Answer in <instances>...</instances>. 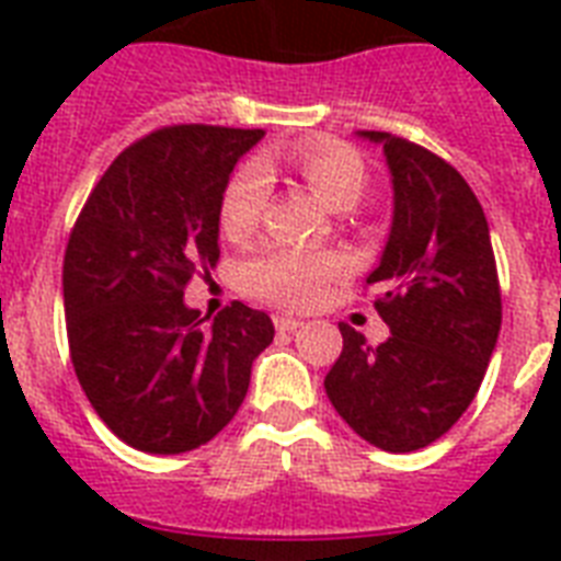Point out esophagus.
Returning a JSON list of instances; mask_svg holds the SVG:
<instances>
[{
  "instance_id": "obj_1",
  "label": "esophagus",
  "mask_w": 561,
  "mask_h": 561,
  "mask_svg": "<svg viewBox=\"0 0 561 561\" xmlns=\"http://www.w3.org/2000/svg\"><path fill=\"white\" fill-rule=\"evenodd\" d=\"M273 323H276V329H279V332H297V329H302V320H299V317H290V314H276V320H273Z\"/></svg>"
}]
</instances>
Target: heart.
<instances>
[{
  "mask_svg": "<svg viewBox=\"0 0 561 561\" xmlns=\"http://www.w3.org/2000/svg\"><path fill=\"white\" fill-rule=\"evenodd\" d=\"M285 162L314 197L332 211H350L360 201L367 186V171L358 153L332 139H306L290 145L285 153L267 157L255 165H247L229 180L220 201V229L229 238H247L259 227L264 209L267 180L264 174ZM341 273V259L329 253H306L290 247H262L238 267L241 288L253 297L271 299L279 306H311L323 297V288L332 276Z\"/></svg>",
  "mask_w": 561,
  "mask_h": 561,
  "instance_id": "b5f03b06",
  "label": "heart"
}]
</instances>
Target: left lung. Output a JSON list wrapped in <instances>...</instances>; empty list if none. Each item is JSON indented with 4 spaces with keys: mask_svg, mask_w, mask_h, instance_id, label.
<instances>
[{
    "mask_svg": "<svg viewBox=\"0 0 561 561\" xmlns=\"http://www.w3.org/2000/svg\"><path fill=\"white\" fill-rule=\"evenodd\" d=\"M392 186L390 236L369 285L390 325L381 346L341 325L343 352L325 396L343 422L381 451L425 448L474 399L501 332V288L483 206L436 153L381 130Z\"/></svg>",
    "mask_w": 561,
    "mask_h": 561,
    "instance_id": "obj_1",
    "label": "left lung"
}]
</instances>
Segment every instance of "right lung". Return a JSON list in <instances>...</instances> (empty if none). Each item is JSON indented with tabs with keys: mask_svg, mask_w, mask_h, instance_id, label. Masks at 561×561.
<instances>
[{
	"mask_svg": "<svg viewBox=\"0 0 561 561\" xmlns=\"http://www.w3.org/2000/svg\"><path fill=\"white\" fill-rule=\"evenodd\" d=\"M264 130L178 125L104 171L64 259L75 375L104 425L136 451L183 454L229 425L271 317L232 302L215 320L183 288L215 267L220 201Z\"/></svg>",
	"mask_w": 561,
	"mask_h": 561,
	"instance_id": "1",
	"label": "right lung"
}]
</instances>
